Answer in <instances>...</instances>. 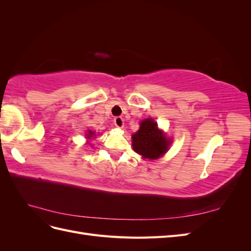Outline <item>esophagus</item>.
Instances as JSON below:
<instances>
[{
  "label": "esophagus",
  "mask_w": 251,
  "mask_h": 251,
  "mask_svg": "<svg viewBox=\"0 0 251 251\" xmlns=\"http://www.w3.org/2000/svg\"><path fill=\"white\" fill-rule=\"evenodd\" d=\"M114 125H115L117 127H124V118L120 117V116H116L114 118Z\"/></svg>",
  "instance_id": "obj_1"
}]
</instances>
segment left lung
I'll return each mask as SVG.
<instances>
[{
  "label": "left lung",
  "instance_id": "8db88e82",
  "mask_svg": "<svg viewBox=\"0 0 251 251\" xmlns=\"http://www.w3.org/2000/svg\"><path fill=\"white\" fill-rule=\"evenodd\" d=\"M171 141L165 138L151 118L144 119L137 133L132 136L133 149L143 158L157 159L169 149Z\"/></svg>",
  "mask_w": 251,
  "mask_h": 251
}]
</instances>
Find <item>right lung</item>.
<instances>
[{"instance_id":"obj_1","label":"right lung","mask_w":251,"mask_h":251,"mask_svg":"<svg viewBox=\"0 0 251 251\" xmlns=\"http://www.w3.org/2000/svg\"><path fill=\"white\" fill-rule=\"evenodd\" d=\"M94 135V132H91V131H89V134H88V138H90V137H92V136Z\"/></svg>"}]
</instances>
